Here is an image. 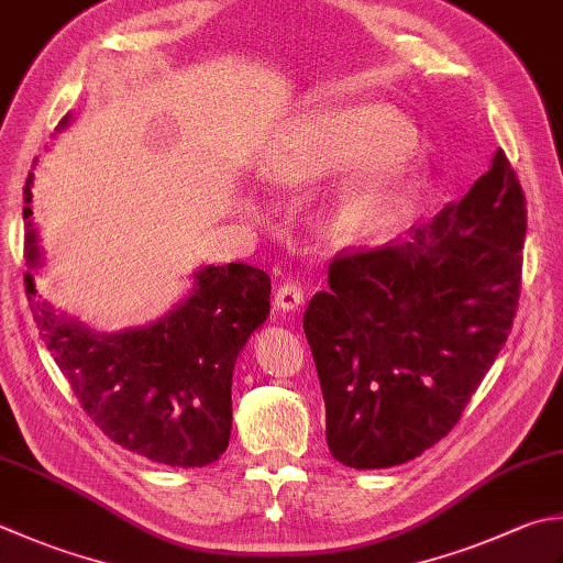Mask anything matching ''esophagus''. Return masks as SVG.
<instances>
[{"label":"esophagus","instance_id":"34e87169","mask_svg":"<svg viewBox=\"0 0 563 563\" xmlns=\"http://www.w3.org/2000/svg\"><path fill=\"white\" fill-rule=\"evenodd\" d=\"M302 297H305V292H302L300 285L283 283L278 292H275V307H278V310H283V312H295L297 307L302 305Z\"/></svg>","mask_w":563,"mask_h":563}]
</instances>
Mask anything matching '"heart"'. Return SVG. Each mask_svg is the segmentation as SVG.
Instances as JSON below:
<instances>
[{"label": "heart", "mask_w": 563, "mask_h": 563, "mask_svg": "<svg viewBox=\"0 0 563 563\" xmlns=\"http://www.w3.org/2000/svg\"><path fill=\"white\" fill-rule=\"evenodd\" d=\"M410 136L390 109L344 104L314 109L290 129L275 148L268 175L273 183H312L349 170L332 200L334 234L361 241L390 224L422 190L420 175L402 170Z\"/></svg>", "instance_id": "heart-1"}]
</instances>
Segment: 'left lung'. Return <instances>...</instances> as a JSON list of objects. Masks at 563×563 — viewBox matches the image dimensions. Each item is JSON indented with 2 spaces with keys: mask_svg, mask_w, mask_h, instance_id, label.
Wrapping results in <instances>:
<instances>
[{
  "mask_svg": "<svg viewBox=\"0 0 563 563\" xmlns=\"http://www.w3.org/2000/svg\"><path fill=\"white\" fill-rule=\"evenodd\" d=\"M525 231L522 187L498 148L410 241L332 261L302 327L336 461L390 468L451 432L508 341Z\"/></svg>",
  "mask_w": 563,
  "mask_h": 563,
  "instance_id": "left-lung-1",
  "label": "left lung"
}]
</instances>
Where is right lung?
Segmentation results:
<instances>
[{"instance_id": "right-lung-1", "label": "right lung", "mask_w": 563, "mask_h": 563, "mask_svg": "<svg viewBox=\"0 0 563 563\" xmlns=\"http://www.w3.org/2000/svg\"><path fill=\"white\" fill-rule=\"evenodd\" d=\"M70 114L55 131L68 126ZM26 180V292L43 344L102 432L134 454L202 468L231 434V376L249 336L271 312V278L246 263L195 271L192 290L168 314L121 332H97L36 290L43 266Z\"/></svg>"}]
</instances>
